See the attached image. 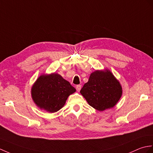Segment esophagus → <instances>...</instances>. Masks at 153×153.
Wrapping results in <instances>:
<instances>
[{"label":"esophagus","instance_id":"esophagus-1","mask_svg":"<svg viewBox=\"0 0 153 153\" xmlns=\"http://www.w3.org/2000/svg\"><path fill=\"white\" fill-rule=\"evenodd\" d=\"M76 88L77 91V92H79L80 90H81V85H77Z\"/></svg>","mask_w":153,"mask_h":153}]
</instances>
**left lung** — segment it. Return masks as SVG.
<instances>
[{
  "label": "left lung",
  "instance_id": "left-lung-1",
  "mask_svg": "<svg viewBox=\"0 0 153 153\" xmlns=\"http://www.w3.org/2000/svg\"><path fill=\"white\" fill-rule=\"evenodd\" d=\"M80 93L91 107L103 111L117 104L121 98L123 88L109 70H97L91 74Z\"/></svg>",
  "mask_w": 153,
  "mask_h": 153
}]
</instances>
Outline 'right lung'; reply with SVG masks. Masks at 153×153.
Returning <instances> with one entry per match:
<instances>
[{
	"label": "right lung",
	"instance_id": "right-lung-1",
	"mask_svg": "<svg viewBox=\"0 0 153 153\" xmlns=\"http://www.w3.org/2000/svg\"><path fill=\"white\" fill-rule=\"evenodd\" d=\"M76 91V88L59 74H43L32 86L31 97L38 108L55 113L65 105L69 96Z\"/></svg>",
	"mask_w": 153,
	"mask_h": 153
}]
</instances>
